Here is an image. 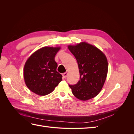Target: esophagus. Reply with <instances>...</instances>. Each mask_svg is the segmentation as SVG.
<instances>
[{"instance_id": "esophagus-1", "label": "esophagus", "mask_w": 134, "mask_h": 134, "mask_svg": "<svg viewBox=\"0 0 134 134\" xmlns=\"http://www.w3.org/2000/svg\"><path fill=\"white\" fill-rule=\"evenodd\" d=\"M62 75H63V78H65L67 76V75H68V73H67V72H64V73H63L62 74Z\"/></svg>"}]
</instances>
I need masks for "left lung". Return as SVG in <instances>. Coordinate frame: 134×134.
I'll list each match as a JSON object with an SVG mask.
<instances>
[{
	"instance_id": "obj_1",
	"label": "left lung",
	"mask_w": 134,
	"mask_h": 134,
	"mask_svg": "<svg viewBox=\"0 0 134 134\" xmlns=\"http://www.w3.org/2000/svg\"><path fill=\"white\" fill-rule=\"evenodd\" d=\"M78 64L80 80L69 87L73 95L81 100L94 98L102 90L108 72L106 55L98 48L86 42L68 45Z\"/></svg>"
}]
</instances>
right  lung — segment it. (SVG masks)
Here are the masks:
<instances>
[{"mask_svg":"<svg viewBox=\"0 0 134 134\" xmlns=\"http://www.w3.org/2000/svg\"><path fill=\"white\" fill-rule=\"evenodd\" d=\"M61 47L44 46L34 52L24 66L23 77L26 86L38 96L52 92L62 80V75L56 71L58 64L55 56Z\"/></svg>","mask_w":134,"mask_h":134,"instance_id":"right-lung-1","label":"right lung"}]
</instances>
